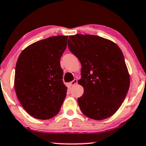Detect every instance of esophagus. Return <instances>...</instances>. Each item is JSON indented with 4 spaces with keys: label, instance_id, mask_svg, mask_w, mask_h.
Segmentation results:
<instances>
[{
    "label": "esophagus",
    "instance_id": "esophagus-1",
    "mask_svg": "<svg viewBox=\"0 0 146 146\" xmlns=\"http://www.w3.org/2000/svg\"><path fill=\"white\" fill-rule=\"evenodd\" d=\"M77 84V80L76 79H73V80L72 81V82H70V86H75V85Z\"/></svg>",
    "mask_w": 146,
    "mask_h": 146
}]
</instances>
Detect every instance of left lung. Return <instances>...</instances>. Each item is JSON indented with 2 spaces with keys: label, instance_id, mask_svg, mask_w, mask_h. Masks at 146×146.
<instances>
[{
  "label": "left lung",
  "instance_id": "obj_1",
  "mask_svg": "<svg viewBox=\"0 0 146 146\" xmlns=\"http://www.w3.org/2000/svg\"><path fill=\"white\" fill-rule=\"evenodd\" d=\"M68 46L82 64L78 82L84 92L77 99L82 112L94 120L111 117L129 88V75L121 50L110 40L89 34L70 36Z\"/></svg>",
  "mask_w": 146,
  "mask_h": 146
}]
</instances>
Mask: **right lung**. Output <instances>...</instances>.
<instances>
[{"label": "right lung", "instance_id": "1", "mask_svg": "<svg viewBox=\"0 0 146 146\" xmlns=\"http://www.w3.org/2000/svg\"><path fill=\"white\" fill-rule=\"evenodd\" d=\"M68 36H57L31 44L18 58L15 74L17 98L28 114L46 120L59 112L67 88L60 60Z\"/></svg>", "mask_w": 146, "mask_h": 146}]
</instances>
